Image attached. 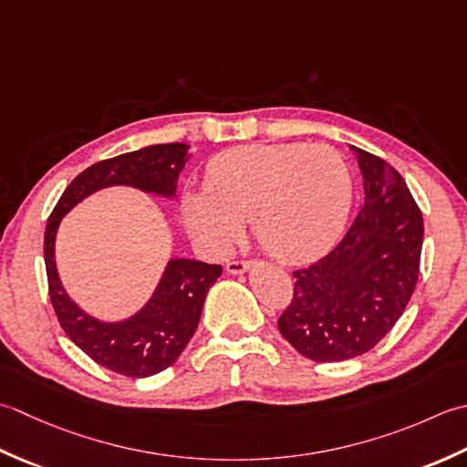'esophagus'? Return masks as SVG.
<instances>
[{"label": "esophagus", "instance_id": "34e87169", "mask_svg": "<svg viewBox=\"0 0 467 467\" xmlns=\"http://www.w3.org/2000/svg\"><path fill=\"white\" fill-rule=\"evenodd\" d=\"M250 265L252 264L247 260H234V262L227 264V272H230V274H244V272L250 270Z\"/></svg>", "mask_w": 467, "mask_h": 467}]
</instances>
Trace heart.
Listing matches in <instances>:
<instances>
[{"mask_svg":"<svg viewBox=\"0 0 467 467\" xmlns=\"http://www.w3.org/2000/svg\"><path fill=\"white\" fill-rule=\"evenodd\" d=\"M205 193H185L187 230L223 252L252 222L258 244L282 262L314 258L337 240L353 205V175L327 145H245L209 161Z\"/></svg>","mask_w":467,"mask_h":467,"instance_id":"b5f03b06","label":"heart"}]
</instances>
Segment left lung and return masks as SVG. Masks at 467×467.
I'll use <instances>...</instances> for the list:
<instances>
[{
  "mask_svg": "<svg viewBox=\"0 0 467 467\" xmlns=\"http://www.w3.org/2000/svg\"><path fill=\"white\" fill-rule=\"evenodd\" d=\"M355 150L365 205L335 250L294 272L282 337L310 360L365 355L401 318L417 286L423 217L405 179L377 155Z\"/></svg>",
  "mask_w": 467,
  "mask_h": 467,
  "instance_id": "8db88e82",
  "label": "left lung"
}]
</instances>
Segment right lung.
Returning <instances> with one entry per match:
<instances>
[{"mask_svg":"<svg viewBox=\"0 0 467 467\" xmlns=\"http://www.w3.org/2000/svg\"><path fill=\"white\" fill-rule=\"evenodd\" d=\"M187 150L189 145L183 142H169L94 163L66 187L47 217L44 262L56 317L76 347L94 363L119 375L142 379L175 363L195 335L207 290L222 275V265L187 258L169 260L153 296L135 317L120 322H102L84 312L66 294L54 260L56 232L62 217L76 203L104 187L129 185L145 193L173 197L177 177L189 159Z\"/></svg>","mask_w":467,"mask_h":467,"instance_id":"add662e5","label":"right lung"}]
</instances>
